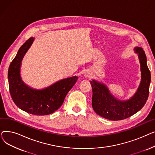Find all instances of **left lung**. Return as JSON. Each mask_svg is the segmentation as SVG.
Segmentation results:
<instances>
[{
  "label": "left lung",
  "instance_id": "8db88e82",
  "mask_svg": "<svg viewBox=\"0 0 155 155\" xmlns=\"http://www.w3.org/2000/svg\"><path fill=\"white\" fill-rule=\"evenodd\" d=\"M141 64V80L135 94L126 101H120L114 97L104 84L92 80V105L94 111L100 116L112 120L126 119L141 110L149 95L151 73L146 63V56L141 47H136Z\"/></svg>",
  "mask_w": 155,
  "mask_h": 155
}]
</instances>
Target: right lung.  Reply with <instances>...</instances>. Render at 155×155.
I'll return each instance as SVG.
<instances>
[{"instance_id": "obj_1", "label": "right lung", "mask_w": 155, "mask_h": 155, "mask_svg": "<svg viewBox=\"0 0 155 155\" xmlns=\"http://www.w3.org/2000/svg\"><path fill=\"white\" fill-rule=\"evenodd\" d=\"M33 41L31 37L21 46L10 64L8 71L9 91L14 102L21 110L33 115H48L61 107L78 77L63 79L42 90H36L24 84L20 75L21 61Z\"/></svg>"}]
</instances>
